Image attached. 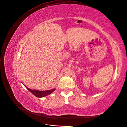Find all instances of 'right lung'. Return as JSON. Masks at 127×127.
<instances>
[{
  "mask_svg": "<svg viewBox=\"0 0 127 127\" xmlns=\"http://www.w3.org/2000/svg\"><path fill=\"white\" fill-rule=\"evenodd\" d=\"M25 87L28 89V90L29 91L32 93V94H33L34 96H35L36 97H37L38 98H41V97H43L47 96V95L51 94V93L55 90V89H52L51 90H48V91H38V90H36L30 89L28 88L27 87H26V85H25Z\"/></svg>",
  "mask_w": 127,
  "mask_h": 127,
  "instance_id": "right-lung-1",
  "label": "right lung"
}]
</instances>
